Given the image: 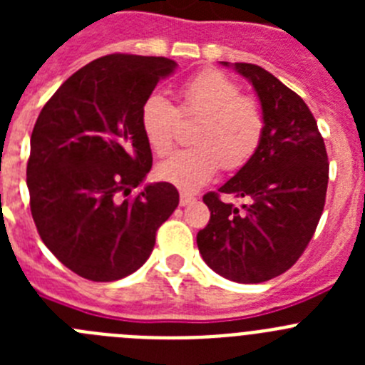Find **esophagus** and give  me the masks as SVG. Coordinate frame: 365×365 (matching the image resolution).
Returning a JSON list of instances; mask_svg holds the SVG:
<instances>
[{"mask_svg": "<svg viewBox=\"0 0 365 365\" xmlns=\"http://www.w3.org/2000/svg\"><path fill=\"white\" fill-rule=\"evenodd\" d=\"M192 201H195V197H193L192 193L188 192H180V206H186L190 205Z\"/></svg>", "mask_w": 365, "mask_h": 365, "instance_id": "1", "label": "esophagus"}]
</instances>
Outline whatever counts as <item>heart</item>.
Masks as SVG:
<instances>
[{"instance_id": "obj_1", "label": "heart", "mask_w": 365, "mask_h": 365, "mask_svg": "<svg viewBox=\"0 0 365 365\" xmlns=\"http://www.w3.org/2000/svg\"><path fill=\"white\" fill-rule=\"evenodd\" d=\"M179 115L197 118L192 131L195 146L177 151L157 168L159 179L185 192H195L225 168L241 170L250 163L265 137V113L252 96L215 69H205L182 83L179 109L163 95H150L140 109V125L151 150L164 157L173 150Z\"/></svg>"}]
</instances>
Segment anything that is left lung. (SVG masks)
<instances>
[{"instance_id":"left-lung-1","label":"left lung","mask_w":365,"mask_h":365,"mask_svg":"<svg viewBox=\"0 0 365 365\" xmlns=\"http://www.w3.org/2000/svg\"><path fill=\"white\" fill-rule=\"evenodd\" d=\"M222 66H230L221 62ZM265 113V137L250 163L202 197L210 221L197 234L206 265L237 283H261L291 269L324 212L329 163L318 125L302 96L254 63H234ZM219 192L245 197L235 209Z\"/></svg>"}]
</instances>
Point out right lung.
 I'll use <instances>...</instances> for the list:
<instances>
[{
  "label": "right lung",
  "instance_id": "obj_1",
  "mask_svg": "<svg viewBox=\"0 0 365 365\" xmlns=\"http://www.w3.org/2000/svg\"><path fill=\"white\" fill-rule=\"evenodd\" d=\"M175 67L163 56L96 58L58 87L34 124L32 219L45 247L82 278L115 282L140 269L179 205L170 182L131 195L153 163L140 109Z\"/></svg>",
  "mask_w": 365,
  "mask_h": 365
}]
</instances>
